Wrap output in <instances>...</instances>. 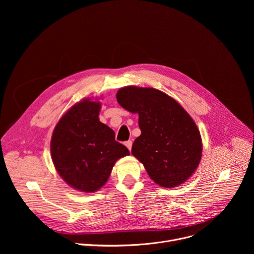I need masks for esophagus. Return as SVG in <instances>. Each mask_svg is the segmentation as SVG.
Instances as JSON below:
<instances>
[{
  "instance_id": "34e87169",
  "label": "esophagus",
  "mask_w": 254,
  "mask_h": 254,
  "mask_svg": "<svg viewBox=\"0 0 254 254\" xmlns=\"http://www.w3.org/2000/svg\"><path fill=\"white\" fill-rule=\"evenodd\" d=\"M126 147L128 149V151L130 152L131 151V146H132V141L131 140H127V141H126Z\"/></svg>"
}]
</instances>
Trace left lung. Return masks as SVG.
Here are the masks:
<instances>
[{"instance_id": "1", "label": "left lung", "mask_w": 254, "mask_h": 254, "mask_svg": "<svg viewBox=\"0 0 254 254\" xmlns=\"http://www.w3.org/2000/svg\"><path fill=\"white\" fill-rule=\"evenodd\" d=\"M117 99L125 110L138 115L141 133L131 154L151 179L164 188L186 182L202 157L201 134L189 114L174 98L151 87L126 86Z\"/></svg>"}]
</instances>
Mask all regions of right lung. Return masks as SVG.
Wrapping results in <instances>:
<instances>
[{
  "instance_id": "right-lung-1",
  "label": "right lung",
  "mask_w": 254,
  "mask_h": 254,
  "mask_svg": "<svg viewBox=\"0 0 254 254\" xmlns=\"http://www.w3.org/2000/svg\"><path fill=\"white\" fill-rule=\"evenodd\" d=\"M101 103L85 98L71 106L57 123L51 138V157L66 184L92 193L111 176L116 162L129 155L115 139V131L99 122Z\"/></svg>"
}]
</instances>
